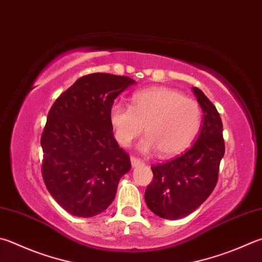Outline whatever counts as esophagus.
Masks as SVG:
<instances>
[{
  "label": "esophagus",
  "mask_w": 262,
  "mask_h": 262,
  "mask_svg": "<svg viewBox=\"0 0 262 262\" xmlns=\"http://www.w3.org/2000/svg\"><path fill=\"white\" fill-rule=\"evenodd\" d=\"M130 163L133 167H137V166L143 165V161L139 158H136V157H130Z\"/></svg>",
  "instance_id": "1"
}]
</instances>
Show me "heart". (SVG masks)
Wrapping results in <instances>:
<instances>
[{
    "mask_svg": "<svg viewBox=\"0 0 262 262\" xmlns=\"http://www.w3.org/2000/svg\"><path fill=\"white\" fill-rule=\"evenodd\" d=\"M110 123L116 140L129 146L145 127L140 150H158L164 158L187 149L202 125V108L197 101L167 87H152L132 96L130 106L115 103L110 108Z\"/></svg>",
    "mask_w": 262,
    "mask_h": 262,
    "instance_id": "b5f03b06",
    "label": "heart"
}]
</instances>
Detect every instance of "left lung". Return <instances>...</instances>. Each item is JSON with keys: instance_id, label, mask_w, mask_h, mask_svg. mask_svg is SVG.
<instances>
[{"instance_id": "8db88e82", "label": "left lung", "mask_w": 262, "mask_h": 262, "mask_svg": "<svg viewBox=\"0 0 262 262\" xmlns=\"http://www.w3.org/2000/svg\"><path fill=\"white\" fill-rule=\"evenodd\" d=\"M192 92L203 110L201 133L184 154L152 166L154 180L144 193L147 207L167 220L187 216L206 201L215 188L225 155L220 115L201 89L192 87Z\"/></svg>"}]
</instances>
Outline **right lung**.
Returning <instances> with one entry per match:
<instances>
[{
    "label": "right lung",
    "instance_id": "1",
    "mask_svg": "<svg viewBox=\"0 0 262 262\" xmlns=\"http://www.w3.org/2000/svg\"><path fill=\"white\" fill-rule=\"evenodd\" d=\"M128 77L93 73L78 79L52 104L41 136L42 178L70 214L92 217L111 205L130 158L118 145L110 108Z\"/></svg>",
    "mask_w": 262,
    "mask_h": 262
}]
</instances>
